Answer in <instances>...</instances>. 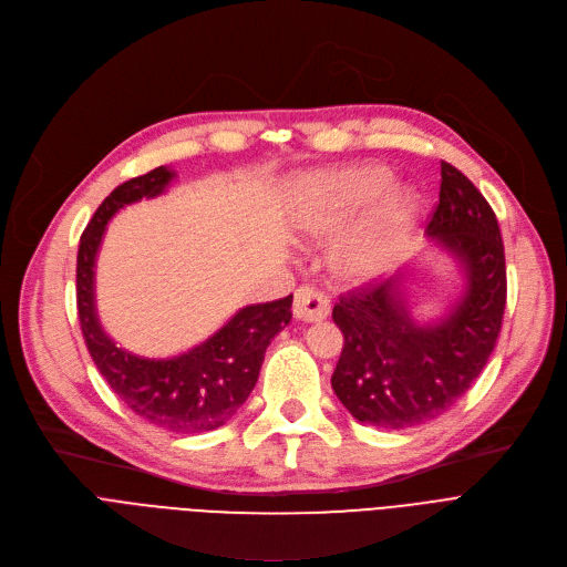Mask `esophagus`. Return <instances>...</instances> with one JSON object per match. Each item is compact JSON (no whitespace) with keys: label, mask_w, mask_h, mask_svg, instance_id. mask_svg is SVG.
Instances as JSON below:
<instances>
[{"label":"esophagus","mask_w":567,"mask_h":567,"mask_svg":"<svg viewBox=\"0 0 567 567\" xmlns=\"http://www.w3.org/2000/svg\"><path fill=\"white\" fill-rule=\"evenodd\" d=\"M292 313L297 320H305V322L324 320L329 316V299L320 290L311 286H302L295 290Z\"/></svg>","instance_id":"obj_1"}]
</instances>
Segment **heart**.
Masks as SVG:
<instances>
[{
	"mask_svg": "<svg viewBox=\"0 0 567 567\" xmlns=\"http://www.w3.org/2000/svg\"><path fill=\"white\" fill-rule=\"evenodd\" d=\"M389 174L378 164L343 166L299 176L288 192V217L302 238H329L359 215L331 251L339 275L371 279L389 268L416 213L405 187L384 189Z\"/></svg>",
	"mask_w": 567,
	"mask_h": 567,
	"instance_id": "1",
	"label": "heart"
}]
</instances>
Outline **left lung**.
Here are the masks:
<instances>
[{
    "mask_svg": "<svg viewBox=\"0 0 567 567\" xmlns=\"http://www.w3.org/2000/svg\"><path fill=\"white\" fill-rule=\"evenodd\" d=\"M425 233L457 258L467 277L444 318H412L405 275L357 288L331 311L343 331L331 389L361 423L401 430L437 419L476 382L502 331V230L485 196L449 162H442L440 204Z\"/></svg>",
    "mask_w": 567,
    "mask_h": 567,
    "instance_id": "1",
    "label": "left lung"
}]
</instances>
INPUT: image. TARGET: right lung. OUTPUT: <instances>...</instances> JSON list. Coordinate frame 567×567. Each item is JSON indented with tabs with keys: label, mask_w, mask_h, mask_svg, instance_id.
Instances as JSON below:
<instances>
[{
	"label": "right lung",
	"mask_w": 567,
	"mask_h": 567,
	"mask_svg": "<svg viewBox=\"0 0 567 567\" xmlns=\"http://www.w3.org/2000/svg\"><path fill=\"white\" fill-rule=\"evenodd\" d=\"M176 172L157 169L118 185L84 228L78 251V316L84 343L100 375L127 410L178 435L224 425L256 386L265 350L290 322L292 295L240 309L210 339L169 357L146 359L118 348L95 311V256L107 221L130 204L159 196Z\"/></svg>",
	"instance_id": "obj_1"
}]
</instances>
